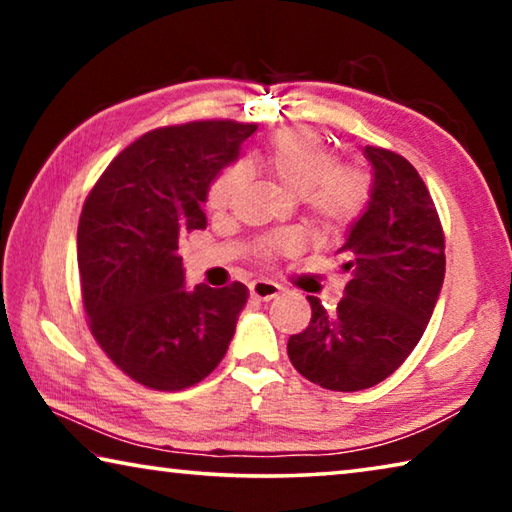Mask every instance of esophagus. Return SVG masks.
<instances>
[{"label": "esophagus", "mask_w": 512, "mask_h": 512, "mask_svg": "<svg viewBox=\"0 0 512 512\" xmlns=\"http://www.w3.org/2000/svg\"><path fill=\"white\" fill-rule=\"evenodd\" d=\"M280 284H275V282H253L250 284V298L253 300H259V302H268V300H273V298H277L280 296Z\"/></svg>", "instance_id": "34e87169"}]
</instances>
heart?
<instances>
[{
	"label": "heart",
	"instance_id": "1",
	"mask_svg": "<svg viewBox=\"0 0 512 512\" xmlns=\"http://www.w3.org/2000/svg\"><path fill=\"white\" fill-rule=\"evenodd\" d=\"M248 171L266 176L291 198H300L316 228L339 232L359 219L370 201V176L357 164H336L334 153L314 133L293 128L275 137ZM246 173L241 167L225 169L207 192V207L214 214L228 212L241 194ZM300 248L298 239L280 235L259 248V257L273 259Z\"/></svg>",
	"mask_w": 512,
	"mask_h": 512
}]
</instances>
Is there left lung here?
Returning <instances> with one entry per match:
<instances>
[{"label": "left lung", "instance_id": "8db88e82", "mask_svg": "<svg viewBox=\"0 0 512 512\" xmlns=\"http://www.w3.org/2000/svg\"><path fill=\"white\" fill-rule=\"evenodd\" d=\"M368 207L336 250L350 273L336 311L309 296L311 320L289 359L327 391L354 393L391 377L422 339L445 280V235L427 185L393 151L366 146Z\"/></svg>", "mask_w": 512, "mask_h": 512}]
</instances>
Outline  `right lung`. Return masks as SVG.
Returning a JSON list of instances; mask_svg holds the SVG:
<instances>
[{"mask_svg":"<svg viewBox=\"0 0 512 512\" xmlns=\"http://www.w3.org/2000/svg\"><path fill=\"white\" fill-rule=\"evenodd\" d=\"M255 131L239 121L155 128L126 146L85 198L76 255L92 336L153 391L203 381L235 336L248 289H185L178 246L205 230L207 189Z\"/></svg>","mask_w":512,"mask_h":512,"instance_id":"obj_1","label":"right lung"}]
</instances>
